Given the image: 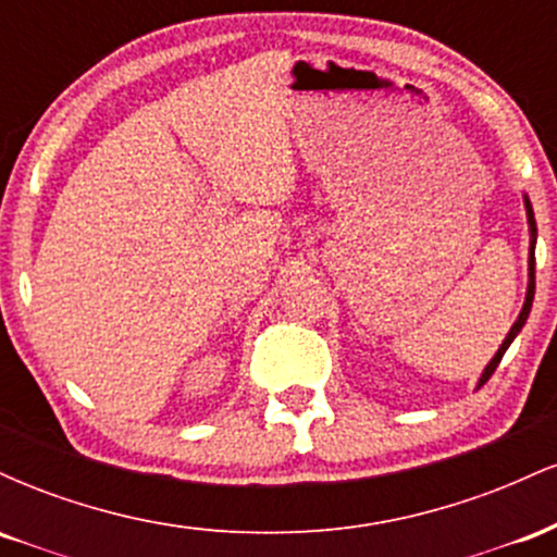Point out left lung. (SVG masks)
Segmentation results:
<instances>
[{
	"label": "left lung",
	"instance_id": "obj_1",
	"mask_svg": "<svg viewBox=\"0 0 557 557\" xmlns=\"http://www.w3.org/2000/svg\"><path fill=\"white\" fill-rule=\"evenodd\" d=\"M523 209H527V225H529V283H527V298H523V306H521L519 317H516L513 327L508 330V335H505V341L500 343V348H497V354L492 356L487 367H484V372H482V376H479L476 387H482L484 382L490 380L492 372H495V369H497V363H500L503 354H505V350L510 348V343L516 341V335H519L523 324H527L529 311H532V300H534V246H536V222H534V209H532V201H529V196H527V194H523Z\"/></svg>",
	"mask_w": 557,
	"mask_h": 557
}]
</instances>
